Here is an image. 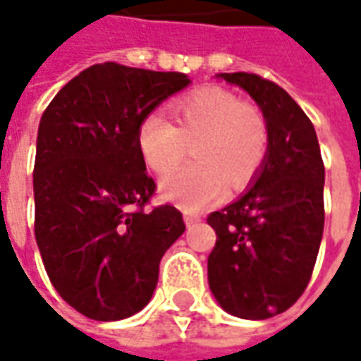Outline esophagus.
<instances>
[{
    "label": "esophagus",
    "mask_w": 361,
    "mask_h": 361,
    "mask_svg": "<svg viewBox=\"0 0 361 361\" xmlns=\"http://www.w3.org/2000/svg\"><path fill=\"white\" fill-rule=\"evenodd\" d=\"M183 220H185L188 228H193L195 224H199V222H201V219H199V216H195V214H185V216H183Z\"/></svg>",
    "instance_id": "obj_1"
}]
</instances>
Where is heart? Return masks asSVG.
Returning a JSON list of instances; mask_svg holds the SVG:
<instances>
[{
  "mask_svg": "<svg viewBox=\"0 0 361 361\" xmlns=\"http://www.w3.org/2000/svg\"><path fill=\"white\" fill-rule=\"evenodd\" d=\"M173 121L147 114L137 127V145L154 172H168L193 142V164L160 180V195L183 211H201L224 197L226 183L243 189L257 178L269 157L271 133L255 104L224 89L209 87L176 98Z\"/></svg>",
  "mask_w": 361,
  "mask_h": 361,
  "instance_id": "1",
  "label": "heart"
}]
</instances>
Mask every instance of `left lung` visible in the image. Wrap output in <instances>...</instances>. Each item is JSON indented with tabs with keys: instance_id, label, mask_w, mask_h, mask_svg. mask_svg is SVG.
I'll list each match as a JSON object with an SVG mask.
<instances>
[{
	"instance_id": "obj_1",
	"label": "left lung",
	"mask_w": 361,
	"mask_h": 361,
	"mask_svg": "<svg viewBox=\"0 0 361 361\" xmlns=\"http://www.w3.org/2000/svg\"><path fill=\"white\" fill-rule=\"evenodd\" d=\"M219 77L259 104L271 145L253 188L207 219L216 232L209 286L230 315L269 319L310 284L325 224V166L313 123L286 90L255 73Z\"/></svg>"
}]
</instances>
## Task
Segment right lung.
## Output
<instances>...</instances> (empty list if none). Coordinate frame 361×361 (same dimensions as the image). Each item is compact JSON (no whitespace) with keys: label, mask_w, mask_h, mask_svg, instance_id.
Returning <instances> with one entry per match:
<instances>
[{"label":"right lung","mask_w":361,"mask_h":361,"mask_svg":"<svg viewBox=\"0 0 361 361\" xmlns=\"http://www.w3.org/2000/svg\"><path fill=\"white\" fill-rule=\"evenodd\" d=\"M191 79L106 61L44 110L32 183L35 235L58 294L94 321L141 311L166 250L185 230L172 204L147 211L157 183L137 145L141 119Z\"/></svg>","instance_id":"right-lung-1"}]
</instances>
